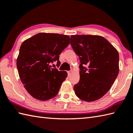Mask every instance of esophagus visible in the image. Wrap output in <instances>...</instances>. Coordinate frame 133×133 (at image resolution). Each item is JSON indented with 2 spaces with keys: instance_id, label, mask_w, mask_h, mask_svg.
Returning a JSON list of instances; mask_svg holds the SVG:
<instances>
[{
  "instance_id": "34e87169",
  "label": "esophagus",
  "mask_w": 133,
  "mask_h": 133,
  "mask_svg": "<svg viewBox=\"0 0 133 133\" xmlns=\"http://www.w3.org/2000/svg\"><path fill=\"white\" fill-rule=\"evenodd\" d=\"M72 70H70V71H67V73H68V75L69 76H70L71 75V74H72Z\"/></svg>"
}]
</instances>
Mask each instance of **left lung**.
<instances>
[{"mask_svg": "<svg viewBox=\"0 0 133 133\" xmlns=\"http://www.w3.org/2000/svg\"><path fill=\"white\" fill-rule=\"evenodd\" d=\"M70 40L81 62L80 79L74 86L75 94L84 101H97L109 91L117 77L119 54L99 35H71Z\"/></svg>", "mask_w": 133, "mask_h": 133, "instance_id": "1", "label": "left lung"}]
</instances>
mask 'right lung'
Listing matches in <instances>:
<instances>
[{"label":"right lung","instance_id":"obj_1","mask_svg":"<svg viewBox=\"0 0 133 133\" xmlns=\"http://www.w3.org/2000/svg\"><path fill=\"white\" fill-rule=\"evenodd\" d=\"M70 37L59 34L39 33L25 40L20 47L16 66L27 92L36 99L47 101L57 95L67 77L66 71L51 68L70 44Z\"/></svg>","mask_w":133,"mask_h":133}]
</instances>
